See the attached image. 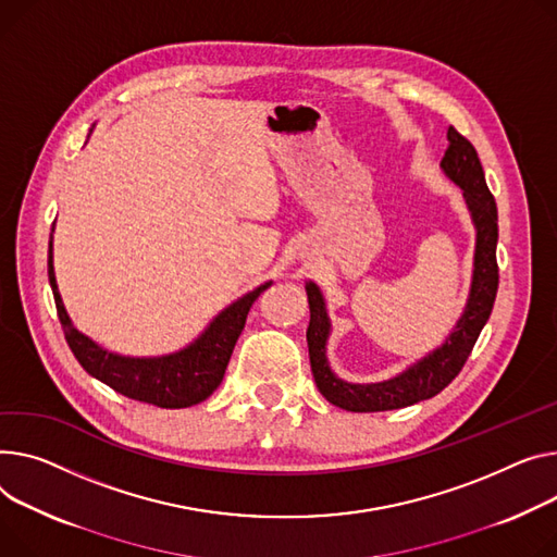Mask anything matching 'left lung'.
Returning <instances> with one entry per match:
<instances>
[{"label":"left lung","mask_w":557,"mask_h":557,"mask_svg":"<svg viewBox=\"0 0 557 557\" xmlns=\"http://www.w3.org/2000/svg\"><path fill=\"white\" fill-rule=\"evenodd\" d=\"M441 170L461 188L476 237L472 259V282L463 313L446 336V341L436 349H432L410 367H405L400 374L387 381L347 383L341 376H336L326 358L331 320L326 313L322 290L311 280L305 286L311 311L307 343L315 385L329 403L343 407L347 412L398 410V407H407L436 396L461 372V367L466 364L481 329H484V324L491 318L499 284L497 203L486 185L484 168L479 163L476 150L455 127H448V150L441 159Z\"/></svg>","instance_id":"obj_1"}]
</instances>
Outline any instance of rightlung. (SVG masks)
<instances>
[{
	"label": "right lung",
	"instance_id": "obj_1",
	"mask_svg": "<svg viewBox=\"0 0 557 557\" xmlns=\"http://www.w3.org/2000/svg\"><path fill=\"white\" fill-rule=\"evenodd\" d=\"M49 282L64 338L85 372L127 398L165 407V410L197 405L219 387L252 302L259 298V293L273 284H259L226 309H221L199 336L178 351L163 356H123L100 347L73 326L55 282L53 233L49 239Z\"/></svg>",
	"mask_w": 557,
	"mask_h": 557
}]
</instances>
